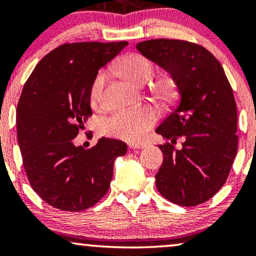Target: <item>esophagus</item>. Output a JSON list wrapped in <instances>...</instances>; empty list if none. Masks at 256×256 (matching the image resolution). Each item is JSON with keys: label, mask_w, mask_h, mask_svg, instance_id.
I'll return each mask as SVG.
<instances>
[{"label": "esophagus", "mask_w": 256, "mask_h": 256, "mask_svg": "<svg viewBox=\"0 0 256 256\" xmlns=\"http://www.w3.org/2000/svg\"><path fill=\"white\" fill-rule=\"evenodd\" d=\"M128 146H130L131 149H143L146 148V143H132V144H130Z\"/></svg>", "instance_id": "obj_1"}]
</instances>
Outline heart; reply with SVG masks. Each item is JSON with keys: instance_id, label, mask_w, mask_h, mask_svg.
Listing matches in <instances>:
<instances>
[{"instance_id": "heart-1", "label": "heart", "mask_w": 256, "mask_h": 256, "mask_svg": "<svg viewBox=\"0 0 256 256\" xmlns=\"http://www.w3.org/2000/svg\"><path fill=\"white\" fill-rule=\"evenodd\" d=\"M122 77L136 85H144L152 78L154 64L144 55L132 52L125 55L116 64ZM106 82V72L101 71L92 79L89 89V101L92 107H98L102 101V90ZM158 98H168L173 92L171 79H161L152 88ZM156 112L152 107H142L136 110L116 112L100 122V131L106 136L120 138L128 142H137L146 136L156 122Z\"/></svg>"}]
</instances>
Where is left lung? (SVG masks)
<instances>
[{
    "instance_id": "1",
    "label": "left lung",
    "mask_w": 256,
    "mask_h": 256,
    "mask_svg": "<svg viewBox=\"0 0 256 256\" xmlns=\"http://www.w3.org/2000/svg\"><path fill=\"white\" fill-rule=\"evenodd\" d=\"M144 56L170 72L178 88L176 107L156 128L171 143L158 146L164 162L156 188L183 207L212 198L228 179L238 148L237 107L224 68L202 46L180 40L137 44ZM184 138V148L172 146Z\"/></svg>"
}]
</instances>
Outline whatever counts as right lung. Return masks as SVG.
<instances>
[{
    "instance_id": "obj_1",
    "label": "right lung",
    "mask_w": 256,
    "mask_h": 256,
    "mask_svg": "<svg viewBox=\"0 0 256 256\" xmlns=\"http://www.w3.org/2000/svg\"><path fill=\"white\" fill-rule=\"evenodd\" d=\"M128 42L64 43L44 56L24 85L16 107L18 142L32 189L54 208L82 212L110 189L125 142L100 138L90 149L72 140L92 112L89 89L98 70Z\"/></svg>"
}]
</instances>
